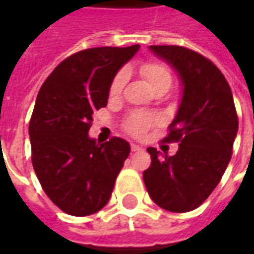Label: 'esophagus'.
<instances>
[{
	"instance_id": "esophagus-1",
	"label": "esophagus",
	"mask_w": 254,
	"mask_h": 254,
	"mask_svg": "<svg viewBox=\"0 0 254 254\" xmlns=\"http://www.w3.org/2000/svg\"><path fill=\"white\" fill-rule=\"evenodd\" d=\"M130 148H132L133 152H137V151H143V147H141V145H138V144H134V143L130 144Z\"/></svg>"
}]
</instances>
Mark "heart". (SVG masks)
I'll return each instance as SVG.
<instances>
[{
    "label": "heart",
    "mask_w": 254,
    "mask_h": 254,
    "mask_svg": "<svg viewBox=\"0 0 254 254\" xmlns=\"http://www.w3.org/2000/svg\"><path fill=\"white\" fill-rule=\"evenodd\" d=\"M140 72L145 78V81L148 83L151 89L154 91L160 87H170L171 84V73L169 67L166 66L165 64L156 63V61H149V63L143 64L140 66ZM127 80V73L125 70H121L116 74V77L113 78L110 84V95L111 96H118L121 94L124 84ZM154 122V118L147 114H141L137 113L132 116L127 122V129L129 132L134 134V136H141L148 130L151 124Z\"/></svg>",
    "instance_id": "heart-1"
}]
</instances>
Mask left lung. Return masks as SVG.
<instances>
[{
  "label": "left lung",
  "instance_id": "left-lung-1",
  "mask_svg": "<svg viewBox=\"0 0 254 254\" xmlns=\"http://www.w3.org/2000/svg\"><path fill=\"white\" fill-rule=\"evenodd\" d=\"M178 74L182 96L166 141H178L169 156L149 147L143 178L149 197L170 212L196 209L212 193L233 154L238 117L222 72L201 54L181 46H149Z\"/></svg>",
  "mask_w": 254,
  "mask_h": 254
}]
</instances>
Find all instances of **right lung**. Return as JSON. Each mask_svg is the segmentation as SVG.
<instances>
[{"label":"right lung","mask_w":254,"mask_h":254,"mask_svg":"<svg viewBox=\"0 0 254 254\" xmlns=\"http://www.w3.org/2000/svg\"><path fill=\"white\" fill-rule=\"evenodd\" d=\"M140 46L94 47L73 54L46 78L30 121L32 166L43 190L64 212L87 216L109 202L130 145L89 137L94 111L106 107L110 84Z\"/></svg>","instance_id":"1"}]
</instances>
